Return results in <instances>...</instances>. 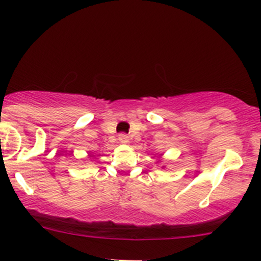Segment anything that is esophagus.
<instances>
[{
	"label": "esophagus",
	"instance_id": "obj_1",
	"mask_svg": "<svg viewBox=\"0 0 261 261\" xmlns=\"http://www.w3.org/2000/svg\"><path fill=\"white\" fill-rule=\"evenodd\" d=\"M119 141H120L121 143H128V137L125 134H121L119 135Z\"/></svg>",
	"mask_w": 261,
	"mask_h": 261
}]
</instances>
